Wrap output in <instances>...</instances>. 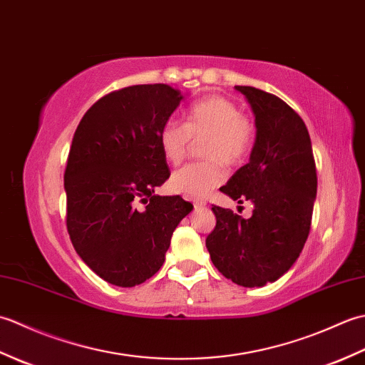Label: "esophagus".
I'll return each instance as SVG.
<instances>
[{
	"label": "esophagus",
	"instance_id": "obj_1",
	"mask_svg": "<svg viewBox=\"0 0 365 365\" xmlns=\"http://www.w3.org/2000/svg\"><path fill=\"white\" fill-rule=\"evenodd\" d=\"M192 205H195V208H204L207 205V202L204 199H195L192 200Z\"/></svg>",
	"mask_w": 365,
	"mask_h": 365
}]
</instances>
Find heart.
Segmentation results:
<instances>
[{"mask_svg":"<svg viewBox=\"0 0 365 365\" xmlns=\"http://www.w3.org/2000/svg\"><path fill=\"white\" fill-rule=\"evenodd\" d=\"M200 155L205 161L191 163L175 170L170 177V188L188 197H204L222 183L221 163L235 166L250 153L255 123L232 100L222 96H208L192 103L185 123L168 120L160 128L158 144L163 157L170 165H180L187 157L191 139H202Z\"/></svg>","mask_w":365,"mask_h":365,"instance_id":"obj_1","label":"heart"}]
</instances>
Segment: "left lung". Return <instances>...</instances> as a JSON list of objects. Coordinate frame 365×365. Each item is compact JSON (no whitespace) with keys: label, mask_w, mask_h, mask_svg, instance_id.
<instances>
[{"label":"left lung","mask_w":365,"mask_h":365,"mask_svg":"<svg viewBox=\"0 0 365 365\" xmlns=\"http://www.w3.org/2000/svg\"><path fill=\"white\" fill-rule=\"evenodd\" d=\"M255 114V143L247 165L221 187L238 204L251 200V218L213 205L216 226L205 246L222 276L243 287L274 282L304 247L317 195L311 136L284 100L251 86H235Z\"/></svg>","instance_id":"left-lung-1"}]
</instances>
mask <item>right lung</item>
Wrapping results in <instances>:
<instances>
[{
  "mask_svg": "<svg viewBox=\"0 0 365 365\" xmlns=\"http://www.w3.org/2000/svg\"><path fill=\"white\" fill-rule=\"evenodd\" d=\"M182 98L161 83L113 91L75 130L64 173L67 232L83 262L113 285L135 287L157 273L192 210L180 196L153 195L170 175L160 128Z\"/></svg>",
  "mask_w": 365,
  "mask_h": 365,
  "instance_id": "right-lung-1",
  "label": "right lung"
}]
</instances>
